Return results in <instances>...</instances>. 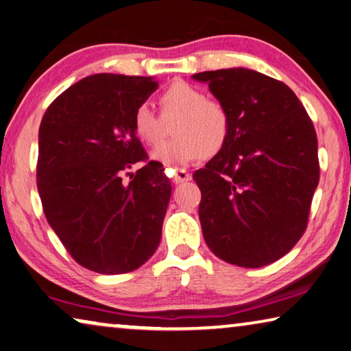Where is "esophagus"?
Here are the masks:
<instances>
[{
	"label": "esophagus",
	"mask_w": 351,
	"mask_h": 351,
	"mask_svg": "<svg viewBox=\"0 0 351 351\" xmlns=\"http://www.w3.org/2000/svg\"><path fill=\"white\" fill-rule=\"evenodd\" d=\"M191 173L189 171H186V170H176L175 171V175H173V182L175 184H181V182H186V181H189L191 180Z\"/></svg>",
	"instance_id": "obj_1"
}]
</instances>
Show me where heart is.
Masks as SVG:
<instances>
[{"label":"heart","instance_id":"obj_1","mask_svg":"<svg viewBox=\"0 0 351 351\" xmlns=\"http://www.w3.org/2000/svg\"><path fill=\"white\" fill-rule=\"evenodd\" d=\"M160 107L165 118L176 117L171 125L175 137L154 151V158L165 165H187L202 156L217 154L227 145L232 128L227 108L200 88L176 82L162 93ZM132 128L148 146H158L164 138L162 119L146 102L135 107Z\"/></svg>","mask_w":351,"mask_h":351}]
</instances>
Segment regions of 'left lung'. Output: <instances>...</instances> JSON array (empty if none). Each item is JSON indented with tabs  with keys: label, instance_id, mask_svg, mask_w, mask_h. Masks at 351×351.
<instances>
[{
	"label": "left lung",
	"instance_id": "8db88e82",
	"mask_svg": "<svg viewBox=\"0 0 351 351\" xmlns=\"http://www.w3.org/2000/svg\"><path fill=\"white\" fill-rule=\"evenodd\" d=\"M230 114L227 145L193 173L211 252L243 268L284 257L304 234L320 180L317 134L284 82L237 67L198 72Z\"/></svg>",
	"mask_w": 351,
	"mask_h": 351
}]
</instances>
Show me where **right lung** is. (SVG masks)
<instances>
[{
    "label": "right lung",
    "instance_id": "right-lung-1",
    "mask_svg": "<svg viewBox=\"0 0 351 351\" xmlns=\"http://www.w3.org/2000/svg\"><path fill=\"white\" fill-rule=\"evenodd\" d=\"M158 86L151 77H86L40 121L42 209L71 257L94 273H130L160 243L171 184L132 128L135 107Z\"/></svg>",
    "mask_w": 351,
    "mask_h": 351
}]
</instances>
